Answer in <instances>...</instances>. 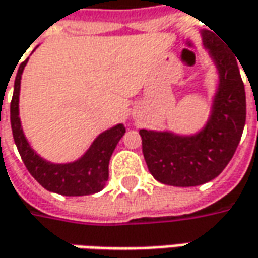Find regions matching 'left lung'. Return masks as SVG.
I'll return each mask as SVG.
<instances>
[{
	"label": "left lung",
	"mask_w": 258,
	"mask_h": 258,
	"mask_svg": "<svg viewBox=\"0 0 258 258\" xmlns=\"http://www.w3.org/2000/svg\"><path fill=\"white\" fill-rule=\"evenodd\" d=\"M218 74L204 125L191 134L171 130H140L147 167L157 181L196 187L211 181L234 156L245 124V91L237 59L209 30H200Z\"/></svg>",
	"instance_id": "left-lung-1"
}]
</instances>
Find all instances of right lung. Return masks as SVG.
Returning a JSON list of instances; mask_svg holds the SVG:
<instances>
[{
    "instance_id": "obj_1",
    "label": "right lung",
    "mask_w": 258,
    "mask_h": 258,
    "mask_svg": "<svg viewBox=\"0 0 258 258\" xmlns=\"http://www.w3.org/2000/svg\"><path fill=\"white\" fill-rule=\"evenodd\" d=\"M28 58L20 66L14 81L11 100V128L15 146L32 177L45 190L62 196H88L104 188L108 180V164L118 141L125 133L124 124H117L98 134L83 156L70 163H51L44 160L30 146L20 118L21 76Z\"/></svg>"
}]
</instances>
